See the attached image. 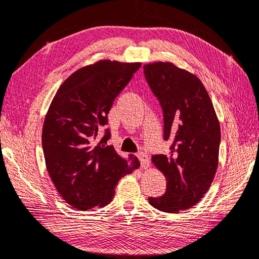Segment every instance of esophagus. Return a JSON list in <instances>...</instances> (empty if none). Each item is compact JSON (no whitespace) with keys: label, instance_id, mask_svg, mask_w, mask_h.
Instances as JSON below:
<instances>
[{"label":"esophagus","instance_id":"obj_1","mask_svg":"<svg viewBox=\"0 0 259 259\" xmlns=\"http://www.w3.org/2000/svg\"><path fill=\"white\" fill-rule=\"evenodd\" d=\"M138 158L140 160V164H141V167H143V168H145V169L149 168V167H150V161H149L148 156H147L145 153H139L138 154Z\"/></svg>","mask_w":259,"mask_h":259}]
</instances>
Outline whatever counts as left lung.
I'll return each instance as SVG.
<instances>
[{"label": "left lung", "instance_id": "left-lung-1", "mask_svg": "<svg viewBox=\"0 0 259 259\" xmlns=\"http://www.w3.org/2000/svg\"><path fill=\"white\" fill-rule=\"evenodd\" d=\"M144 73L164 112V139L170 154L151 158L167 181L163 196L149 203L167 213L191 209L206 193L219 164L220 123L196 75L169 62L144 65Z\"/></svg>", "mask_w": 259, "mask_h": 259}]
</instances>
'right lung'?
Masks as SVG:
<instances>
[{"label": "right lung", "mask_w": 259, "mask_h": 259, "mask_svg": "<svg viewBox=\"0 0 259 259\" xmlns=\"http://www.w3.org/2000/svg\"><path fill=\"white\" fill-rule=\"evenodd\" d=\"M141 63L102 59L74 72L60 85L42 126L46 167L66 203L78 210L103 207L112 201L121 177L138 169L135 155L122 158L100 143L99 130L108 124L113 101L130 82Z\"/></svg>", "instance_id": "1"}]
</instances>
